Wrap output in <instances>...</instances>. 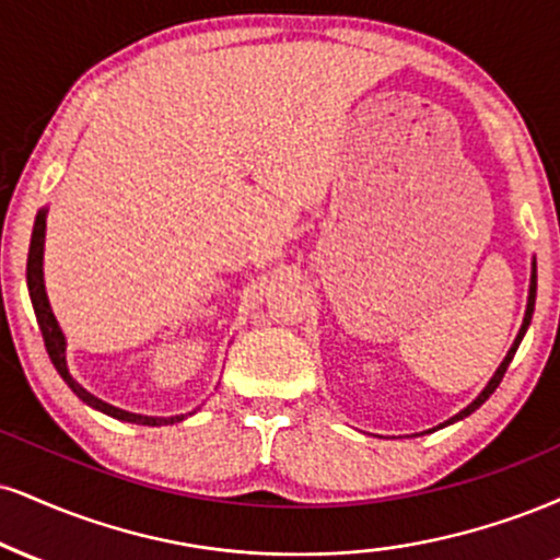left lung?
Listing matches in <instances>:
<instances>
[{
    "mask_svg": "<svg viewBox=\"0 0 560 560\" xmlns=\"http://www.w3.org/2000/svg\"><path fill=\"white\" fill-rule=\"evenodd\" d=\"M535 298H537V260H532V276H529V298H527V313H524V323H522V328H518V334H516V339H514V345H511V349H509V354L503 357V362L501 365H498V370H495V375L493 378L488 381V386L482 388V394L477 396V399L469 404V407H464L459 415H454L451 417V420H446L443 422V425H438V428H446V425H451V422H456V420H464V417L467 415H472L477 407H480V404H485L490 399V394H493V390L498 388V383L503 381V375H506V368H509V362L514 360V354H516V349H518V345H522V339H524V334H527V328H529V320H532V313H535Z\"/></svg>",
    "mask_w": 560,
    "mask_h": 560,
    "instance_id": "obj_1",
    "label": "left lung"
}]
</instances>
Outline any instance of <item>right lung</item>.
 Returning <instances> with one entry per match:
<instances>
[{
  "instance_id": "right-lung-1",
  "label": "right lung",
  "mask_w": 560,
  "mask_h": 560,
  "mask_svg": "<svg viewBox=\"0 0 560 560\" xmlns=\"http://www.w3.org/2000/svg\"><path fill=\"white\" fill-rule=\"evenodd\" d=\"M44 237H46V208H42L36 215V224H33V234H31V247H28V268H25V281H28V294H31V305L33 313H36L38 328H42L46 352H49V360L57 368V373L62 375L67 386L72 388V394L78 396L80 401H85L88 407L98 409V412L114 417V420L122 422H135V425H174V422L185 420V415H174V417H145V415H135V412H125V409L112 407V404L101 401L98 396H93L91 390H85L80 383L72 378L70 370H67V341L62 328H59L57 318H54L49 298H46V287H44Z\"/></svg>"
}]
</instances>
